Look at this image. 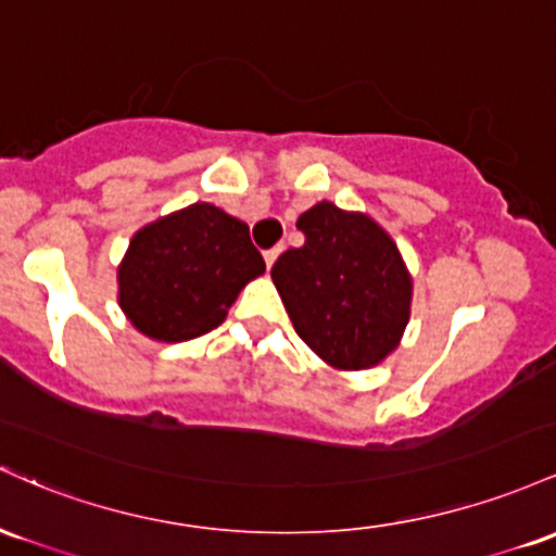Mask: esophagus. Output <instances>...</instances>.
<instances>
[{
  "instance_id": "esophagus-1",
  "label": "esophagus",
  "mask_w": 556,
  "mask_h": 556,
  "mask_svg": "<svg viewBox=\"0 0 556 556\" xmlns=\"http://www.w3.org/2000/svg\"><path fill=\"white\" fill-rule=\"evenodd\" d=\"M278 254H280V247H273V249H267V252H265V265H267V267H273V265H276Z\"/></svg>"
}]
</instances>
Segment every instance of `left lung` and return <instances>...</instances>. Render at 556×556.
I'll list each match as a JSON object with an SVG mask.
<instances>
[{"label":"left lung","instance_id":"obj_1","mask_svg":"<svg viewBox=\"0 0 556 556\" xmlns=\"http://www.w3.org/2000/svg\"><path fill=\"white\" fill-rule=\"evenodd\" d=\"M304 244L270 276L299 339L336 370H365L399 346L413 278L389 233L362 212L320 202L302 212Z\"/></svg>","mask_w":556,"mask_h":556}]
</instances>
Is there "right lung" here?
Returning a JSON list of instances; mask_svg holds the SVG:
<instances>
[{
  "label": "right lung",
  "instance_id": "add662e5",
  "mask_svg": "<svg viewBox=\"0 0 556 556\" xmlns=\"http://www.w3.org/2000/svg\"><path fill=\"white\" fill-rule=\"evenodd\" d=\"M262 273L265 260L247 223L197 202L130 239L117 267V302L143 336L178 344L220 326L239 291Z\"/></svg>",
  "mask_w": 556,
  "mask_h": 556
}]
</instances>
